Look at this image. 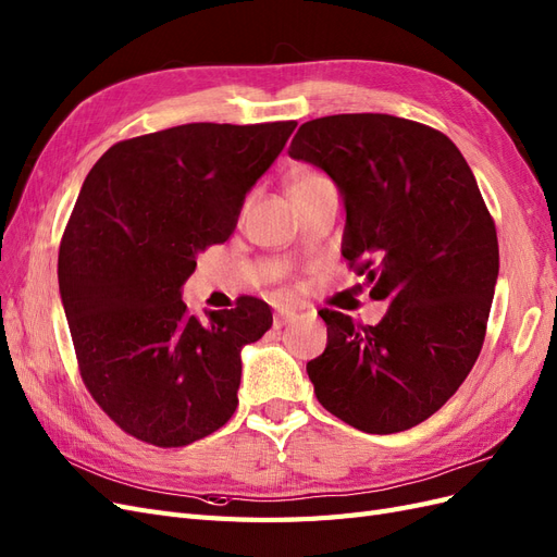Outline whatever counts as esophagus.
Segmentation results:
<instances>
[{
  "label": "esophagus",
  "mask_w": 557,
  "mask_h": 557,
  "mask_svg": "<svg viewBox=\"0 0 557 557\" xmlns=\"http://www.w3.org/2000/svg\"><path fill=\"white\" fill-rule=\"evenodd\" d=\"M295 318H297V313H295V311H276V313H274V327H276V330H281L283 325L293 323Z\"/></svg>",
  "instance_id": "obj_1"
}]
</instances>
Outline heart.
I'll use <instances>...</instances> for the list:
<instances>
[{"label":"heart","mask_w":557,"mask_h":557,"mask_svg":"<svg viewBox=\"0 0 557 557\" xmlns=\"http://www.w3.org/2000/svg\"><path fill=\"white\" fill-rule=\"evenodd\" d=\"M327 183H330L327 176L318 174V172L301 170V172L290 174V178H288V195H290V199H299V197H305V195H311L318 188H323V185H327Z\"/></svg>","instance_id":"1"}]
</instances>
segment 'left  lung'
<instances>
[{"mask_svg": "<svg viewBox=\"0 0 557 557\" xmlns=\"http://www.w3.org/2000/svg\"><path fill=\"white\" fill-rule=\"evenodd\" d=\"M288 156L334 181L342 256L387 301L376 325L320 311L327 346L307 364L318 401L367 434L423 423L474 367L499 274L474 174L446 134L387 113L315 117Z\"/></svg>", "mask_w": 557, "mask_h": 557, "instance_id": "8db88e82", "label": "left lung"}]
</instances>
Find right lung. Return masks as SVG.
I'll list each match as a JSON object with an SVG mask.
<instances>
[{"label": "right lung", "instance_id": "add662e5", "mask_svg": "<svg viewBox=\"0 0 557 557\" xmlns=\"http://www.w3.org/2000/svg\"><path fill=\"white\" fill-rule=\"evenodd\" d=\"M297 127L190 123L111 146L64 230L60 297L83 383L115 425L188 446L237 409L242 348L272 327L260 299L188 313L197 256L237 227L244 199Z\"/></svg>", "mask_w": 557, "mask_h": 557}]
</instances>
